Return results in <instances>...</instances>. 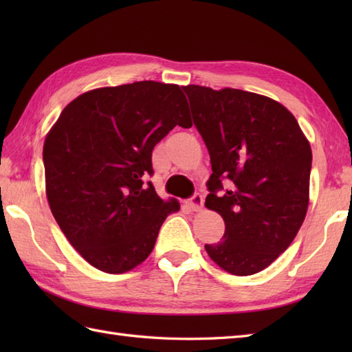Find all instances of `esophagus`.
<instances>
[{
	"label": "esophagus",
	"instance_id": "1",
	"mask_svg": "<svg viewBox=\"0 0 352 352\" xmlns=\"http://www.w3.org/2000/svg\"><path fill=\"white\" fill-rule=\"evenodd\" d=\"M188 204L190 206V208H192L193 212H198V210H201V208H203V206H204V198H203V195H201V193H195V195H193V197L189 199Z\"/></svg>",
	"mask_w": 352,
	"mask_h": 352
}]
</instances>
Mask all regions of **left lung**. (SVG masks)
Instances as JSON below:
<instances>
[{
  "label": "left lung",
  "instance_id": "8db88e82",
  "mask_svg": "<svg viewBox=\"0 0 352 352\" xmlns=\"http://www.w3.org/2000/svg\"><path fill=\"white\" fill-rule=\"evenodd\" d=\"M193 124L210 154L206 207L226 222L206 245L216 265L252 275L278 258L309 207L311 148L290 111L267 96L189 85Z\"/></svg>",
  "mask_w": 352,
  "mask_h": 352
}]
</instances>
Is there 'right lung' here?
<instances>
[{"mask_svg":"<svg viewBox=\"0 0 352 352\" xmlns=\"http://www.w3.org/2000/svg\"><path fill=\"white\" fill-rule=\"evenodd\" d=\"M180 125L190 129L180 86L136 81L77 96L43 144L47 198L58 227L80 256L107 274L140 265L168 214L151 182L154 146Z\"/></svg>","mask_w":352,"mask_h":352,"instance_id":"1","label":"right lung"}]
</instances>
